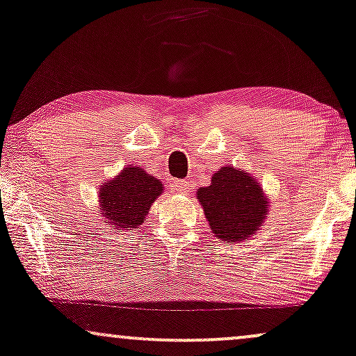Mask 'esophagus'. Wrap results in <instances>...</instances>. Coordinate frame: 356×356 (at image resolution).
<instances>
[{
	"instance_id": "obj_1",
	"label": "esophagus",
	"mask_w": 356,
	"mask_h": 356,
	"mask_svg": "<svg viewBox=\"0 0 356 356\" xmlns=\"http://www.w3.org/2000/svg\"><path fill=\"white\" fill-rule=\"evenodd\" d=\"M172 188H174V192H177V193H188V192H191V186H188L187 181H174Z\"/></svg>"
}]
</instances>
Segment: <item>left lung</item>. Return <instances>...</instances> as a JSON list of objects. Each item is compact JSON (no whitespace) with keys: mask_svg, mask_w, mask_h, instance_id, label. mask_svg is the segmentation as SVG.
Returning <instances> with one entry per match:
<instances>
[{"mask_svg":"<svg viewBox=\"0 0 356 356\" xmlns=\"http://www.w3.org/2000/svg\"><path fill=\"white\" fill-rule=\"evenodd\" d=\"M213 236L222 243H241L261 230L269 215V197L246 170L225 165L215 170L210 186L197 191Z\"/></svg>","mask_w":356,"mask_h":356,"instance_id":"left-lung-1","label":"left lung"}]
</instances>
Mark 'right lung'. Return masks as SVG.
Wrapping results in <instances>:
<instances>
[{"label":"right lung","mask_w":356,"mask_h":356,"mask_svg":"<svg viewBox=\"0 0 356 356\" xmlns=\"http://www.w3.org/2000/svg\"><path fill=\"white\" fill-rule=\"evenodd\" d=\"M164 192V184L145 169L128 165L100 186L98 207L105 223L116 230H133L146 222L151 205Z\"/></svg>","instance_id":"1"}]
</instances>
